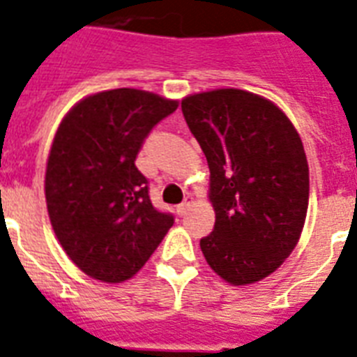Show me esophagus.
Instances as JSON below:
<instances>
[{
	"label": "esophagus",
	"mask_w": 357,
	"mask_h": 357,
	"mask_svg": "<svg viewBox=\"0 0 357 357\" xmlns=\"http://www.w3.org/2000/svg\"><path fill=\"white\" fill-rule=\"evenodd\" d=\"M191 202H193V197H191V195H188V197H185V199H184V202H182V204L178 206V208H176V213L181 215V217H182V215H185V213H188V210H190Z\"/></svg>",
	"instance_id": "esophagus-1"
}]
</instances>
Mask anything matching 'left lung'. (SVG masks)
<instances>
[{
	"mask_svg": "<svg viewBox=\"0 0 357 357\" xmlns=\"http://www.w3.org/2000/svg\"><path fill=\"white\" fill-rule=\"evenodd\" d=\"M210 167L215 228L206 263L234 287L268 278L296 248L308 210V162L294 123L270 100L215 89L182 100Z\"/></svg>",
	"mask_w": 357,
	"mask_h": 357,
	"instance_id": "1",
	"label": "left lung"
}]
</instances>
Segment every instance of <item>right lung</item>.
<instances>
[{
    "mask_svg": "<svg viewBox=\"0 0 357 357\" xmlns=\"http://www.w3.org/2000/svg\"><path fill=\"white\" fill-rule=\"evenodd\" d=\"M176 107L123 87L85 96L61 120L47 158V211L61 248L89 278L131 279L173 226V215L153 208L135 160Z\"/></svg>",
    "mask_w": 357,
    "mask_h": 357,
    "instance_id": "right-lung-1",
    "label": "right lung"
}]
</instances>
